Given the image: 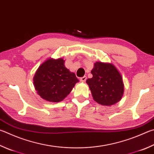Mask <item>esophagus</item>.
I'll use <instances>...</instances> for the list:
<instances>
[{"label": "esophagus", "instance_id": "34e87169", "mask_svg": "<svg viewBox=\"0 0 154 154\" xmlns=\"http://www.w3.org/2000/svg\"><path fill=\"white\" fill-rule=\"evenodd\" d=\"M86 79H87V77H86V76L82 77H81V78H80V82H85V81H86Z\"/></svg>", "mask_w": 154, "mask_h": 154}]
</instances>
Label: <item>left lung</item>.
I'll use <instances>...</instances> for the list:
<instances>
[{
    "instance_id": "1",
    "label": "left lung",
    "mask_w": 154,
    "mask_h": 154,
    "mask_svg": "<svg viewBox=\"0 0 154 154\" xmlns=\"http://www.w3.org/2000/svg\"><path fill=\"white\" fill-rule=\"evenodd\" d=\"M93 77L87 79L94 100L103 106L119 102L124 93L122 77L112 64L96 62L91 70Z\"/></svg>"
}]
</instances>
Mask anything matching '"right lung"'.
<instances>
[{
    "label": "right lung",
    "instance_id": "1",
    "mask_svg": "<svg viewBox=\"0 0 154 154\" xmlns=\"http://www.w3.org/2000/svg\"><path fill=\"white\" fill-rule=\"evenodd\" d=\"M77 82L76 75L65 67V60L61 58L46 60L33 77V85L38 95L52 102L63 100Z\"/></svg>",
    "mask_w": 154,
    "mask_h": 154
}]
</instances>
